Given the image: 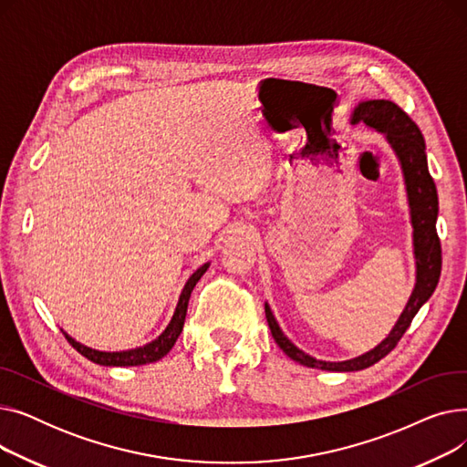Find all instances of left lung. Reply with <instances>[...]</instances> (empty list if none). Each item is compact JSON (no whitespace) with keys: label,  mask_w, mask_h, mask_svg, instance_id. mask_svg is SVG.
Masks as SVG:
<instances>
[{"label":"left lung","mask_w":467,"mask_h":467,"mask_svg":"<svg viewBox=\"0 0 467 467\" xmlns=\"http://www.w3.org/2000/svg\"><path fill=\"white\" fill-rule=\"evenodd\" d=\"M352 122L354 125H358V122H365V125L384 132L401 161L407 194H409V206H410V221L414 229L412 238H414V257H416V285L403 314L400 316L396 327L391 329V333L380 342V345L356 359L338 361V363L317 361L308 354L301 352L282 333L271 308H268V305H265L266 322H268V327H271L276 345L293 361L312 367V369H324V371H361L380 361L384 356H388L398 347V342L409 329L416 312H419L420 306L431 297V293L435 291V285L441 276V242L435 229L439 201H437V189H435L433 178L428 170L426 143L420 129L416 127V122L398 104L389 100L361 102L354 109Z\"/></svg>","instance_id":"obj_1"}]
</instances>
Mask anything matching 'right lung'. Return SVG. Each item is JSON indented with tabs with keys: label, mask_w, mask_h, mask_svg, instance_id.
I'll list each match as a JSON object with an SVG mask.
<instances>
[{
	"label": "right lung",
	"mask_w": 467,
	"mask_h": 467,
	"mask_svg": "<svg viewBox=\"0 0 467 467\" xmlns=\"http://www.w3.org/2000/svg\"><path fill=\"white\" fill-rule=\"evenodd\" d=\"M208 268V263L202 265L199 271H196L185 284L182 296H180V301H178V306H176V312L174 316H171V322L168 324V327L164 329V333L155 338L153 342H150V345L143 347V348H136V350H129V352H98V350H92L88 347H83L79 345L78 340H73L71 337H67L64 333V337L67 338L69 345L76 348L81 356H85L87 359H90L92 363H98V365H109V367H130V365H145V363H153V361H159L161 358H164L171 347L176 345V340L183 329V322H185V314H187V305H189V297H191V291L192 287L196 285V282L201 280V276L206 273Z\"/></svg>",
	"instance_id": "obj_1"
}]
</instances>
